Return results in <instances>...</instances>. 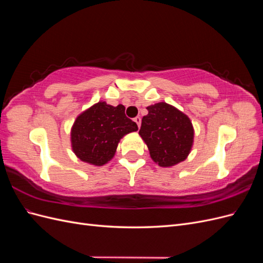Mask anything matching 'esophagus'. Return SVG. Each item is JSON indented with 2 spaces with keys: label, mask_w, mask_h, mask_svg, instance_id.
<instances>
[{
  "label": "esophagus",
  "mask_w": 263,
  "mask_h": 263,
  "mask_svg": "<svg viewBox=\"0 0 263 263\" xmlns=\"http://www.w3.org/2000/svg\"><path fill=\"white\" fill-rule=\"evenodd\" d=\"M134 122L137 124V126H138V128L140 127V124H141V118L139 117V116H137V117H135L134 118Z\"/></svg>",
  "instance_id": "34e87169"
}]
</instances>
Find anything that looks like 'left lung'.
Segmentation results:
<instances>
[{"mask_svg":"<svg viewBox=\"0 0 263 263\" xmlns=\"http://www.w3.org/2000/svg\"><path fill=\"white\" fill-rule=\"evenodd\" d=\"M139 130L153 160L160 166L176 165L187 158L193 146L194 128L187 115L165 102L147 107Z\"/></svg>","mask_w":263,"mask_h":263,"instance_id":"8db88e82","label":"left lung"}]
</instances>
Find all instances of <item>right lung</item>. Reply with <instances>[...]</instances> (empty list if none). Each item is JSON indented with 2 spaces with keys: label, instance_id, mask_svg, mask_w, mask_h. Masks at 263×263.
Listing matches in <instances>:
<instances>
[{
  "label": "right lung",
  "instance_id": "right-lung-1",
  "mask_svg": "<svg viewBox=\"0 0 263 263\" xmlns=\"http://www.w3.org/2000/svg\"><path fill=\"white\" fill-rule=\"evenodd\" d=\"M138 130L125 115V106L99 102L77 117L71 128V147L81 161L103 165L113 159L125 135Z\"/></svg>",
  "mask_w": 263,
  "mask_h": 263
}]
</instances>
